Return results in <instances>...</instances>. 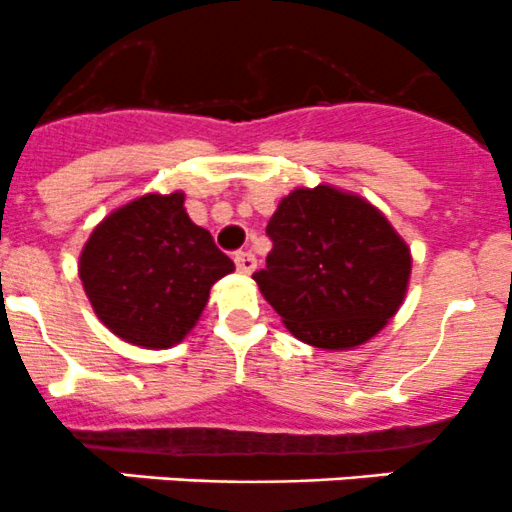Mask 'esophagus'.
I'll use <instances>...</instances> for the list:
<instances>
[{
    "mask_svg": "<svg viewBox=\"0 0 512 512\" xmlns=\"http://www.w3.org/2000/svg\"><path fill=\"white\" fill-rule=\"evenodd\" d=\"M234 263H236V268H239L241 273H254L256 256L251 254V251H239V254L234 256Z\"/></svg>",
    "mask_w": 512,
    "mask_h": 512,
    "instance_id": "obj_1",
    "label": "esophagus"
}]
</instances>
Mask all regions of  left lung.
Listing matches in <instances>:
<instances>
[{
	"instance_id": "left-lung-1",
	"label": "left lung",
	"mask_w": 512,
	"mask_h": 512,
	"mask_svg": "<svg viewBox=\"0 0 512 512\" xmlns=\"http://www.w3.org/2000/svg\"><path fill=\"white\" fill-rule=\"evenodd\" d=\"M266 234L273 249L254 281L298 341L326 351L361 346L401 308L411 249L361 196L326 184L296 189Z\"/></svg>"
}]
</instances>
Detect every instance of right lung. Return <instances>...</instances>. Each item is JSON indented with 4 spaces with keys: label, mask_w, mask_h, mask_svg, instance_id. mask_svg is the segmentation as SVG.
<instances>
[{
    "label": "right lung",
    "mask_w": 512,
    "mask_h": 512,
    "mask_svg": "<svg viewBox=\"0 0 512 512\" xmlns=\"http://www.w3.org/2000/svg\"><path fill=\"white\" fill-rule=\"evenodd\" d=\"M234 271L184 194H146L106 216L84 244L79 278L99 321L141 348H171L196 326L209 291Z\"/></svg>",
    "instance_id": "add662e5"
}]
</instances>
